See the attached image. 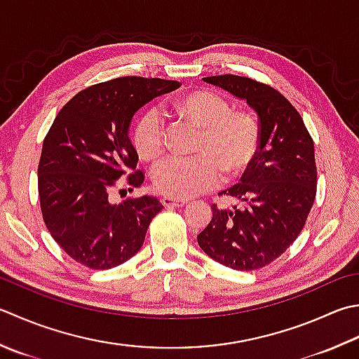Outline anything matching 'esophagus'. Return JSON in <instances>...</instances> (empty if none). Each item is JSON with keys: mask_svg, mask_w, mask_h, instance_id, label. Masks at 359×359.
<instances>
[{"mask_svg": "<svg viewBox=\"0 0 359 359\" xmlns=\"http://www.w3.org/2000/svg\"><path fill=\"white\" fill-rule=\"evenodd\" d=\"M187 202H188L187 199H175V198H171V196H163V198H161V203H163L165 207H170V208L182 207V205H185Z\"/></svg>", "mask_w": 359, "mask_h": 359, "instance_id": "esophagus-1", "label": "esophagus"}]
</instances>
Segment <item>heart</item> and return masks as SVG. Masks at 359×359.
Segmentation results:
<instances>
[{
    "label": "heart",
    "instance_id": "heart-1",
    "mask_svg": "<svg viewBox=\"0 0 359 359\" xmlns=\"http://www.w3.org/2000/svg\"><path fill=\"white\" fill-rule=\"evenodd\" d=\"M175 114L199 128L191 157H168L154 168L152 182L160 193L188 199L227 180L241 177L257 158L262 130L257 118L231 111L230 104L208 90H194L174 101ZM132 142L138 156L156 160L163 151L165 132L157 111L144 110L133 124Z\"/></svg>",
    "mask_w": 359,
    "mask_h": 359
}]
</instances>
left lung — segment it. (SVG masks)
Segmentation results:
<instances>
[{"instance_id": "1", "label": "left lung", "mask_w": 359, "mask_h": 359, "mask_svg": "<svg viewBox=\"0 0 359 359\" xmlns=\"http://www.w3.org/2000/svg\"><path fill=\"white\" fill-rule=\"evenodd\" d=\"M203 82L248 102L258 115L262 140L241 184L219 193L241 205H212L213 217L198 243L227 268H264L296 241L311 212L318 185L313 138L299 111L276 88L235 74L203 77Z\"/></svg>"}]
</instances>
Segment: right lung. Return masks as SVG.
I'll return each mask as SVG.
<instances>
[{"instance_id": "right-lung-1", "label": "right lung", "mask_w": 359, "mask_h": 359, "mask_svg": "<svg viewBox=\"0 0 359 359\" xmlns=\"http://www.w3.org/2000/svg\"><path fill=\"white\" fill-rule=\"evenodd\" d=\"M179 87L158 77H116L79 91L55 116L39 163L40 208L54 241L74 262L104 271L142 249L163 205L152 196L114 203L110 194L121 175L137 170L129 138L135 111ZM143 180L142 171L126 179L132 188Z\"/></svg>"}]
</instances>
